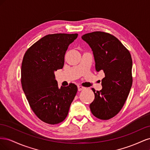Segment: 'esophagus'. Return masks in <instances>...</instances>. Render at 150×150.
Listing matches in <instances>:
<instances>
[{"instance_id":"esophagus-1","label":"esophagus","mask_w":150,"mask_h":150,"mask_svg":"<svg viewBox=\"0 0 150 150\" xmlns=\"http://www.w3.org/2000/svg\"><path fill=\"white\" fill-rule=\"evenodd\" d=\"M78 91H82V90H83L84 89H85V88L83 87V86H78Z\"/></svg>"}]
</instances>
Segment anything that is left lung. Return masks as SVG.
Instances as JSON below:
<instances>
[{"label":"left lung","mask_w":150,"mask_h":150,"mask_svg":"<svg viewBox=\"0 0 150 150\" xmlns=\"http://www.w3.org/2000/svg\"><path fill=\"white\" fill-rule=\"evenodd\" d=\"M91 48L97 72L103 71L102 89H92L94 101L89 108L98 118L106 120L123 106L132 86V59L129 51L114 35L96 31L81 37Z\"/></svg>","instance_id":"8db88e82"}]
</instances>
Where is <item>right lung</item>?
<instances>
[{"label": "right lung", "mask_w": 150, "mask_h": 150, "mask_svg": "<svg viewBox=\"0 0 150 150\" xmlns=\"http://www.w3.org/2000/svg\"><path fill=\"white\" fill-rule=\"evenodd\" d=\"M78 35H47L34 44L24 56L22 89L35 115L46 123L55 125L65 120L78 91L74 84L59 88L54 75V72L64 66L68 46Z\"/></svg>", "instance_id": "add662e5"}]
</instances>
